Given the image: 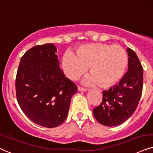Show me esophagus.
<instances>
[{"instance_id":"obj_1","label":"esophagus","mask_w":153,"mask_h":153,"mask_svg":"<svg viewBox=\"0 0 153 153\" xmlns=\"http://www.w3.org/2000/svg\"><path fill=\"white\" fill-rule=\"evenodd\" d=\"M78 89L79 91H82V92H86L87 90H88L87 88H81V87H78Z\"/></svg>"}]
</instances>
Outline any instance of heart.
Returning a JSON list of instances; mask_svg holds the SVG:
<instances>
[{
	"instance_id": "obj_1",
	"label": "heart",
	"mask_w": 153,
	"mask_h": 153,
	"mask_svg": "<svg viewBox=\"0 0 153 153\" xmlns=\"http://www.w3.org/2000/svg\"><path fill=\"white\" fill-rule=\"evenodd\" d=\"M128 64V56L122 46L107 44H88L64 53L62 68L71 80H77L88 70L92 73L85 79L84 83L111 85L121 80Z\"/></svg>"
}]
</instances>
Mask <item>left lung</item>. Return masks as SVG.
Masks as SVG:
<instances>
[{
    "instance_id": "left-lung-1",
    "label": "left lung",
    "mask_w": 153,
    "mask_h": 153,
    "mask_svg": "<svg viewBox=\"0 0 153 153\" xmlns=\"http://www.w3.org/2000/svg\"><path fill=\"white\" fill-rule=\"evenodd\" d=\"M128 71L118 84L104 90L102 103L93 109L98 122L115 126L125 122L138 107L143 85V69L136 53L128 48Z\"/></svg>"
}]
</instances>
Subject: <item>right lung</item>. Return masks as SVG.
<instances>
[{
  "label": "right lung",
  "instance_id": "1",
  "mask_svg": "<svg viewBox=\"0 0 153 153\" xmlns=\"http://www.w3.org/2000/svg\"><path fill=\"white\" fill-rule=\"evenodd\" d=\"M56 52L53 44L28 50L21 58L15 81L21 109L31 121L46 128L62 124L78 91L60 68Z\"/></svg>",
  "mask_w": 153,
  "mask_h": 153
}]
</instances>
